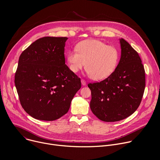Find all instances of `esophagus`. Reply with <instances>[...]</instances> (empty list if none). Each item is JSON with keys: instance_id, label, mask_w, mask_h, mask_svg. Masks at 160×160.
Masks as SVG:
<instances>
[{"instance_id": "obj_1", "label": "esophagus", "mask_w": 160, "mask_h": 160, "mask_svg": "<svg viewBox=\"0 0 160 160\" xmlns=\"http://www.w3.org/2000/svg\"><path fill=\"white\" fill-rule=\"evenodd\" d=\"M81 82H82V84L83 85H86L87 82H86V81H85L84 79H82V80H81Z\"/></svg>"}]
</instances>
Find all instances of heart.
I'll return each instance as SVG.
<instances>
[{"instance_id":"b5f03b06","label":"heart","mask_w":160,"mask_h":160,"mask_svg":"<svg viewBox=\"0 0 160 160\" xmlns=\"http://www.w3.org/2000/svg\"><path fill=\"white\" fill-rule=\"evenodd\" d=\"M76 50L67 54L68 67L72 72L77 73L85 66L91 78L102 80L115 71L118 53L112 45H107L100 40L88 39L79 42Z\"/></svg>"}]
</instances>
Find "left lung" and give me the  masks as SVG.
<instances>
[{
	"label": "left lung",
	"instance_id": "obj_1",
	"mask_svg": "<svg viewBox=\"0 0 160 160\" xmlns=\"http://www.w3.org/2000/svg\"><path fill=\"white\" fill-rule=\"evenodd\" d=\"M120 43L121 58L115 71L100 82L88 84L90 109L106 122L130 116L139 106L145 89V70L139 54L123 38Z\"/></svg>",
	"mask_w": 160,
	"mask_h": 160
}]
</instances>
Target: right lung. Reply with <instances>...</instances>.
<instances>
[{
  "instance_id": "1",
  "label": "right lung",
  "mask_w": 160,
  "mask_h": 160,
  "mask_svg": "<svg viewBox=\"0 0 160 160\" xmlns=\"http://www.w3.org/2000/svg\"><path fill=\"white\" fill-rule=\"evenodd\" d=\"M67 37H45L21 53L14 83L20 103L32 117L56 120L70 109L80 78L65 64Z\"/></svg>"
}]
</instances>
